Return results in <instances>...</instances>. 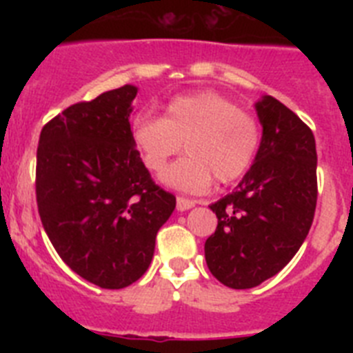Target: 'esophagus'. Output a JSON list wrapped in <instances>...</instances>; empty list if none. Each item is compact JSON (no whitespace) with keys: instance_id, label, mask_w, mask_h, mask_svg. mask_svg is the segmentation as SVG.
<instances>
[{"instance_id":"34e87169","label":"esophagus","mask_w":353,"mask_h":353,"mask_svg":"<svg viewBox=\"0 0 353 353\" xmlns=\"http://www.w3.org/2000/svg\"><path fill=\"white\" fill-rule=\"evenodd\" d=\"M196 205L194 199H189V198H183V196H179L176 198V208H179L180 212L183 210H189V208H192Z\"/></svg>"}]
</instances>
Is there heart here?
Instances as JSON below:
<instances>
[{
	"mask_svg": "<svg viewBox=\"0 0 353 353\" xmlns=\"http://www.w3.org/2000/svg\"><path fill=\"white\" fill-rule=\"evenodd\" d=\"M132 141L152 173H161L183 145L189 155L162 180L182 191L201 192L212 176L230 183L249 170L260 146V125L226 97L199 92L173 99L164 118H136Z\"/></svg>",
	"mask_w": 353,
	"mask_h": 353,
	"instance_id": "obj_1",
	"label": "heart"
}]
</instances>
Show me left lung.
Wrapping results in <instances>:
<instances>
[{"label": "left lung", "mask_w": 353, "mask_h": 353, "mask_svg": "<svg viewBox=\"0 0 353 353\" xmlns=\"http://www.w3.org/2000/svg\"><path fill=\"white\" fill-rule=\"evenodd\" d=\"M254 164L232 194L210 205L217 228L205 242L212 276L235 290L276 276L301 249L316 208V145L292 109L265 95Z\"/></svg>", "instance_id": "1"}]
</instances>
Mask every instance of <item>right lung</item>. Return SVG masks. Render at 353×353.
<instances>
[{
    "mask_svg": "<svg viewBox=\"0 0 353 353\" xmlns=\"http://www.w3.org/2000/svg\"><path fill=\"white\" fill-rule=\"evenodd\" d=\"M138 88L77 102L43 125L37 148L40 221L61 260L105 290L138 281L176 198L152 180L132 141Z\"/></svg>",
    "mask_w": 353,
    "mask_h": 353,
    "instance_id": "1",
    "label": "right lung"
}]
</instances>
